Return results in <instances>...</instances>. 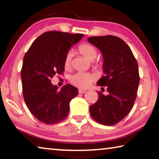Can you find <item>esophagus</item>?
<instances>
[{"instance_id":"obj_1","label":"esophagus","mask_w":159,"mask_h":159,"mask_svg":"<svg viewBox=\"0 0 159 159\" xmlns=\"http://www.w3.org/2000/svg\"><path fill=\"white\" fill-rule=\"evenodd\" d=\"M86 92L84 90H82V89H80L79 90V93H84Z\"/></svg>"}]
</instances>
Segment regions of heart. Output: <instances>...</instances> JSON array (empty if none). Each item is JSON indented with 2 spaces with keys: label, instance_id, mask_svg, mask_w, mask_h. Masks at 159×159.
<instances>
[{
  "label": "heart",
  "instance_id": "heart-1",
  "mask_svg": "<svg viewBox=\"0 0 159 159\" xmlns=\"http://www.w3.org/2000/svg\"><path fill=\"white\" fill-rule=\"evenodd\" d=\"M78 51L84 58L89 61H93L97 56V50L94 46L89 43H83L78 47ZM72 54L69 52L66 56L64 61V65L66 67H69L71 65ZM99 65V63H97ZM93 81V77L89 73L87 72H77L70 77V82L75 86L80 88H87Z\"/></svg>",
  "mask_w": 159,
  "mask_h": 159
}]
</instances>
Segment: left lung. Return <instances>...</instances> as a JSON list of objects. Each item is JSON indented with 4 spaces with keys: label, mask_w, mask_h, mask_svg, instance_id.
I'll return each mask as SVG.
<instances>
[{
    "label": "left lung",
    "mask_w": 159,
    "mask_h": 159,
    "mask_svg": "<svg viewBox=\"0 0 159 159\" xmlns=\"http://www.w3.org/2000/svg\"><path fill=\"white\" fill-rule=\"evenodd\" d=\"M87 41L102 53L104 75L97 85L106 87L108 92L106 96L98 92L97 101L89 107L90 114L98 123L113 125L125 118L134 105L139 83L138 64L121 39L108 35Z\"/></svg>",
    "instance_id": "8db88e82"
}]
</instances>
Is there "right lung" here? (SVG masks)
Returning <instances> with one entry per match:
<instances>
[{"instance_id": "add662e5", "label": "right lung", "mask_w": 159, "mask_h": 159, "mask_svg": "<svg viewBox=\"0 0 159 159\" xmlns=\"http://www.w3.org/2000/svg\"><path fill=\"white\" fill-rule=\"evenodd\" d=\"M83 36L57 31L45 32L25 55L21 70L23 97L32 115L43 123H57L66 118L70 102L79 93L69 84L58 91L51 80L64 71L66 55Z\"/></svg>"}]
</instances>
